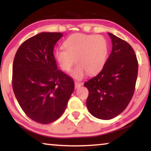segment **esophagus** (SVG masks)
Listing matches in <instances>:
<instances>
[{"mask_svg":"<svg viewBox=\"0 0 151 151\" xmlns=\"http://www.w3.org/2000/svg\"><path fill=\"white\" fill-rule=\"evenodd\" d=\"M82 86V83H80L79 82H75V87L76 88H78Z\"/></svg>","mask_w":151,"mask_h":151,"instance_id":"34e87169","label":"esophagus"}]
</instances>
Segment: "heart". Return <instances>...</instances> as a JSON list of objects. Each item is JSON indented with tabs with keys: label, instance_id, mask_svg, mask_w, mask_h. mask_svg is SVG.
I'll use <instances>...</instances> for the list:
<instances>
[{
	"label": "heart",
	"instance_id": "1",
	"mask_svg": "<svg viewBox=\"0 0 151 151\" xmlns=\"http://www.w3.org/2000/svg\"><path fill=\"white\" fill-rule=\"evenodd\" d=\"M64 49H58L55 56L60 67L66 72L71 71L74 63L78 64L72 72L76 79L84 75H94L103 69L109 54V44L101 35L75 34L63 42Z\"/></svg>",
	"mask_w": 151,
	"mask_h": 151
}]
</instances>
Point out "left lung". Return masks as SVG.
<instances>
[{"label":"left lung","instance_id":"obj_1","mask_svg":"<svg viewBox=\"0 0 151 151\" xmlns=\"http://www.w3.org/2000/svg\"><path fill=\"white\" fill-rule=\"evenodd\" d=\"M112 51L100 73L84 85L88 88L86 106L91 114L111 119L123 112L133 98L138 73L135 51L127 42L109 33Z\"/></svg>","mask_w":151,"mask_h":151}]
</instances>
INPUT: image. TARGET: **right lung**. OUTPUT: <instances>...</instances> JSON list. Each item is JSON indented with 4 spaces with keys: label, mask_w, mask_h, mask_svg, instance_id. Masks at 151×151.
Masks as SVG:
<instances>
[{
    "label": "right lung",
    "mask_w": 151,
    "mask_h": 151,
    "mask_svg": "<svg viewBox=\"0 0 151 151\" xmlns=\"http://www.w3.org/2000/svg\"><path fill=\"white\" fill-rule=\"evenodd\" d=\"M63 36L42 32L22 43L12 69V87L18 104L27 116L47 124L63 114L74 90L73 79L58 69L53 48Z\"/></svg>",
    "instance_id": "1"
}]
</instances>
